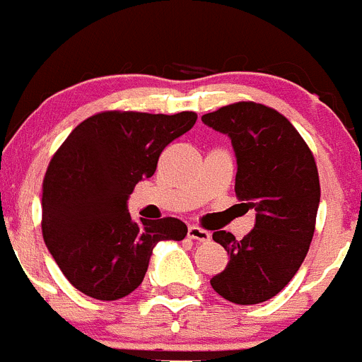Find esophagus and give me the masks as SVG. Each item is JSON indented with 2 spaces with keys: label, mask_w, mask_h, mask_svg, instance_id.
Returning a JSON list of instances; mask_svg holds the SVG:
<instances>
[{
  "label": "esophagus",
  "mask_w": 362,
  "mask_h": 362,
  "mask_svg": "<svg viewBox=\"0 0 362 362\" xmlns=\"http://www.w3.org/2000/svg\"><path fill=\"white\" fill-rule=\"evenodd\" d=\"M188 238L197 240V242H209L211 235H209L208 230L201 229V227L190 226V227H188Z\"/></svg>",
  "instance_id": "obj_1"
}]
</instances>
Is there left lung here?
Masks as SVG:
<instances>
[{
    "instance_id": "1",
    "label": "left lung",
    "mask_w": 362,
    "mask_h": 362,
    "mask_svg": "<svg viewBox=\"0 0 362 362\" xmlns=\"http://www.w3.org/2000/svg\"><path fill=\"white\" fill-rule=\"evenodd\" d=\"M202 122L230 139L236 197L245 211H256L254 229L242 240L213 233L229 263L209 282L226 300L259 304L286 286L308 254L320 204L318 168L290 120L264 105L235 103L202 115Z\"/></svg>"
}]
</instances>
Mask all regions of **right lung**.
I'll return each instance as SVG.
<instances>
[{
	"label": "right lung",
	"mask_w": 362,
	"mask_h": 362,
	"mask_svg": "<svg viewBox=\"0 0 362 362\" xmlns=\"http://www.w3.org/2000/svg\"><path fill=\"white\" fill-rule=\"evenodd\" d=\"M195 120L194 112H103L76 126L54 153L42 187V235L76 290L119 300L142 284L158 242L187 236L185 222L172 216L135 222L127 199Z\"/></svg>",
	"instance_id": "1"
}]
</instances>
